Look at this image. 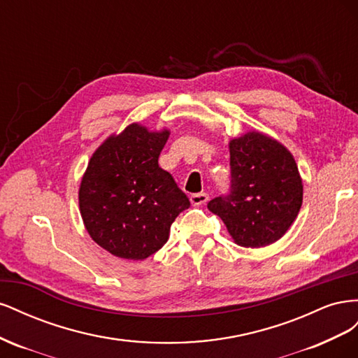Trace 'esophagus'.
Segmentation results:
<instances>
[{
  "label": "esophagus",
  "mask_w": 358,
  "mask_h": 358,
  "mask_svg": "<svg viewBox=\"0 0 358 358\" xmlns=\"http://www.w3.org/2000/svg\"><path fill=\"white\" fill-rule=\"evenodd\" d=\"M208 200H209V194H206V192H197V194H192V196H191V203L194 206L204 204V203H208Z\"/></svg>",
  "instance_id": "34e87169"
}]
</instances>
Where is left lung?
Here are the masks:
<instances>
[{
    "mask_svg": "<svg viewBox=\"0 0 358 358\" xmlns=\"http://www.w3.org/2000/svg\"><path fill=\"white\" fill-rule=\"evenodd\" d=\"M230 192L210 200L208 209L237 245L262 248L279 241L301 208L294 158L276 140L252 131L230 142Z\"/></svg>",
    "mask_w": 358,
    "mask_h": 358,
    "instance_id": "1",
    "label": "left lung"
}]
</instances>
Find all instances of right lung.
Wrapping results in <instances>:
<instances>
[{
    "label": "right lung",
    "instance_id": "1",
    "mask_svg": "<svg viewBox=\"0 0 358 358\" xmlns=\"http://www.w3.org/2000/svg\"><path fill=\"white\" fill-rule=\"evenodd\" d=\"M169 131L131 124L95 150L86 169L79 206L86 230L106 251L145 259L164 246L170 225L191 203L158 164Z\"/></svg>",
    "mask_w": 358,
    "mask_h": 358
}]
</instances>
